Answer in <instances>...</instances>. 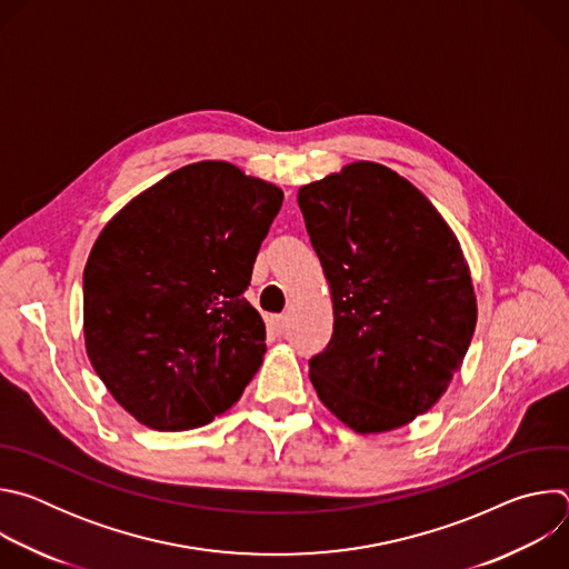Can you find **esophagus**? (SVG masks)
<instances>
[{"label":"esophagus","mask_w":569,"mask_h":569,"mask_svg":"<svg viewBox=\"0 0 569 569\" xmlns=\"http://www.w3.org/2000/svg\"><path fill=\"white\" fill-rule=\"evenodd\" d=\"M286 323H288L286 315H270V317H268V329H270L272 336H283Z\"/></svg>","instance_id":"esophagus-1"}]
</instances>
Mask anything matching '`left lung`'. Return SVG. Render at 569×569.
<instances>
[{"instance_id": "obj_1", "label": "left lung", "mask_w": 569, "mask_h": 569, "mask_svg": "<svg viewBox=\"0 0 569 569\" xmlns=\"http://www.w3.org/2000/svg\"><path fill=\"white\" fill-rule=\"evenodd\" d=\"M297 202L333 299V338L310 360L319 400L360 435L412 423L446 393L477 323L455 231L376 161L301 187Z\"/></svg>"}]
</instances>
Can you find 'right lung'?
<instances>
[{"instance_id": "add662e5", "label": "right lung", "mask_w": 569, "mask_h": 569, "mask_svg": "<svg viewBox=\"0 0 569 569\" xmlns=\"http://www.w3.org/2000/svg\"><path fill=\"white\" fill-rule=\"evenodd\" d=\"M283 191L229 161H196L132 198L99 233L83 272L88 358L146 428L211 423L266 353L242 297Z\"/></svg>"}]
</instances>
